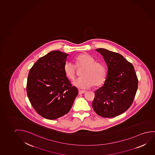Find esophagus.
<instances>
[{"mask_svg":"<svg viewBox=\"0 0 155 155\" xmlns=\"http://www.w3.org/2000/svg\"><path fill=\"white\" fill-rule=\"evenodd\" d=\"M85 91H82V90H79V94H82L85 93Z\"/></svg>","mask_w":155,"mask_h":155,"instance_id":"obj_1","label":"esophagus"}]
</instances>
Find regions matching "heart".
<instances>
[{
	"mask_svg": "<svg viewBox=\"0 0 155 155\" xmlns=\"http://www.w3.org/2000/svg\"><path fill=\"white\" fill-rule=\"evenodd\" d=\"M77 69L83 68L80 78L73 83L76 87L85 89L91 87H98L104 83L107 76L106 68L103 63L95 61L94 58L87 53H82L74 59ZM65 77L70 81H74L77 75L76 69L71 62H67L63 66Z\"/></svg>",
	"mask_w": 155,
	"mask_h": 155,
	"instance_id": "b5f03b06",
	"label": "heart"
}]
</instances>
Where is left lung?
Returning a JSON list of instances; mask_svg holds the SVG:
<instances>
[{"label": "left lung", "instance_id": "obj_1", "mask_svg": "<svg viewBox=\"0 0 155 155\" xmlns=\"http://www.w3.org/2000/svg\"><path fill=\"white\" fill-rule=\"evenodd\" d=\"M96 51L103 56L108 71L103 85L95 91L93 108L101 117H116L127 110L134 99L138 86L134 68L119 53L104 48Z\"/></svg>", "mask_w": 155, "mask_h": 155}]
</instances>
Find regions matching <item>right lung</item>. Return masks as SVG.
Returning <instances> with one entry per match:
<instances>
[{"label": "right lung", "mask_w": 155, "mask_h": 155, "mask_svg": "<svg viewBox=\"0 0 155 155\" xmlns=\"http://www.w3.org/2000/svg\"><path fill=\"white\" fill-rule=\"evenodd\" d=\"M68 55L60 51H51L39 58L30 70L28 97L36 112L46 119L67 114L78 94L63 72Z\"/></svg>", "instance_id": "obj_1"}]
</instances>
